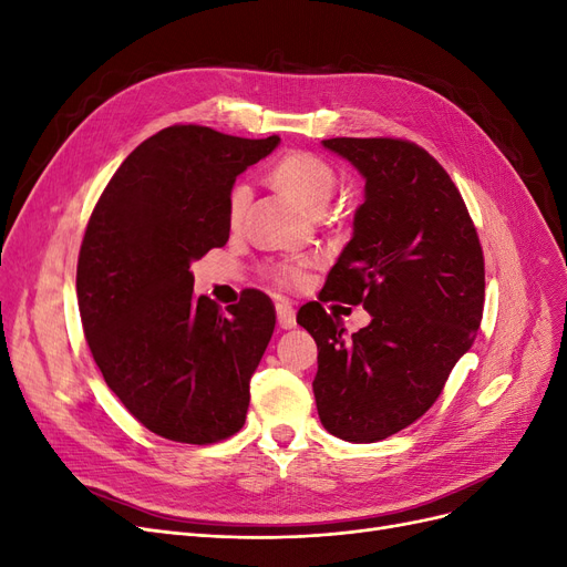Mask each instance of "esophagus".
I'll return each instance as SVG.
<instances>
[{
  "label": "esophagus",
  "instance_id": "esophagus-1",
  "mask_svg": "<svg viewBox=\"0 0 567 567\" xmlns=\"http://www.w3.org/2000/svg\"><path fill=\"white\" fill-rule=\"evenodd\" d=\"M277 321H279L281 329H293V326H296V312H293V307H290L288 300L277 302Z\"/></svg>",
  "mask_w": 567,
  "mask_h": 567
}]
</instances>
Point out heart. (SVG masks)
<instances>
[{
    "label": "heart",
    "mask_w": 567,
    "mask_h": 567,
    "mask_svg": "<svg viewBox=\"0 0 567 567\" xmlns=\"http://www.w3.org/2000/svg\"><path fill=\"white\" fill-rule=\"evenodd\" d=\"M269 182L277 186L281 194L293 198L298 205H302V208L310 213H321L333 198L336 186H338L336 169L326 161L312 156V153H302V151H290L274 163L269 169ZM248 198H250V192L246 184H236L231 188L229 203H227V217L231 227H236L238 221L244 219ZM269 274L274 284L298 286L302 281L305 262H284L274 267Z\"/></svg>",
    "instance_id": "1"
}]
</instances>
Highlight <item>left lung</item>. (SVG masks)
<instances>
[{
  "label": "left lung",
  "mask_w": 567,
  "mask_h": 567,
  "mask_svg": "<svg viewBox=\"0 0 567 567\" xmlns=\"http://www.w3.org/2000/svg\"><path fill=\"white\" fill-rule=\"evenodd\" d=\"M364 177L352 238L319 300L362 303L372 321L350 339L320 302L298 323L317 340L321 425L379 442L421 419L473 346L485 305V260L473 219L444 167L404 140H323Z\"/></svg>",
  "instance_id": "obj_1"
}]
</instances>
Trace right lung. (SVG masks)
<instances>
[{
    "label": "right lung",
    "mask_w": 567,
    "mask_h": 567,
    "mask_svg": "<svg viewBox=\"0 0 567 567\" xmlns=\"http://www.w3.org/2000/svg\"><path fill=\"white\" fill-rule=\"evenodd\" d=\"M200 125L148 136L101 194L78 257V307L96 367L161 437L210 444L246 423L250 379L274 333L271 300L194 296L192 262L229 241L236 177L279 146Z\"/></svg>",
    "instance_id": "obj_1"
}]
</instances>
